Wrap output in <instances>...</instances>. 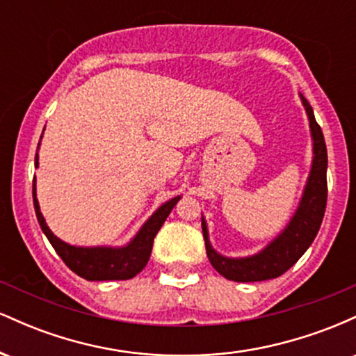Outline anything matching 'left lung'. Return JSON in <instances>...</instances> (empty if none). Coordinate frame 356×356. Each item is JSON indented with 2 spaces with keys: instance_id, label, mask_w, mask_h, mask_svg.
Here are the masks:
<instances>
[{
  "instance_id": "8db88e82",
  "label": "left lung",
  "mask_w": 356,
  "mask_h": 356,
  "mask_svg": "<svg viewBox=\"0 0 356 356\" xmlns=\"http://www.w3.org/2000/svg\"><path fill=\"white\" fill-rule=\"evenodd\" d=\"M300 97L309 122V132H312L313 140V161L300 204H298L295 214L286 224L284 229L256 254L227 257L212 248L207 222L202 216V234L204 241H206L207 257H209L216 271L226 280L238 281V283H252V281H266L281 276L305 254L306 249L312 246L318 231H320L323 216H325L326 197H328V187H326L328 154H326L321 127L316 124L312 105L301 93Z\"/></svg>"
}]
</instances>
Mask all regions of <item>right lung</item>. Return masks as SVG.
<instances>
[{
	"mask_svg": "<svg viewBox=\"0 0 356 356\" xmlns=\"http://www.w3.org/2000/svg\"><path fill=\"white\" fill-rule=\"evenodd\" d=\"M40 149V144H38ZM35 167H38V152L35 155ZM181 195L172 197L159 207L149 219L142 224V227L125 246H73L65 243L53 234L44 220L42 211H40L38 199H36V179H33V204L36 218H38L40 227L44 232L50 244L58 252L63 263L72 269L75 275L88 281H112V280H130L137 276L145 264L149 263L150 252H152L154 238L162 224L165 222L167 216L179 202Z\"/></svg>",
	"mask_w": 356,
	"mask_h": 356,
	"instance_id": "1",
	"label": "right lung"
}]
</instances>
